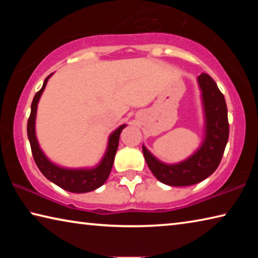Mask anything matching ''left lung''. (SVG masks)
I'll return each mask as SVG.
<instances>
[{
  "mask_svg": "<svg viewBox=\"0 0 258 258\" xmlns=\"http://www.w3.org/2000/svg\"><path fill=\"white\" fill-rule=\"evenodd\" d=\"M197 82L204 112V138L198 149L184 160L167 164L142 146L148 167L164 184L186 186L204 181L216 171L228 143L229 121L224 95L207 74L199 75Z\"/></svg>",
  "mask_w": 258,
  "mask_h": 258,
  "instance_id": "left-lung-1",
  "label": "left lung"
}]
</instances>
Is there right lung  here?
Segmentation results:
<instances>
[{
    "label": "right lung",
    "mask_w": 258,
    "mask_h": 258,
    "mask_svg": "<svg viewBox=\"0 0 258 258\" xmlns=\"http://www.w3.org/2000/svg\"><path fill=\"white\" fill-rule=\"evenodd\" d=\"M52 75H53V73L45 78L42 89L35 94L32 107H30V116L27 123V135L30 148H32L34 160L43 175L52 183L62 187L63 190L74 192V194H85V192L93 191L101 186L109 177V174H110L113 165V160H115L117 148H118L119 135L121 131L127 125H120L119 127H117L109 135L107 149L104 151V155L101 160L97 165L93 166V167L69 168L53 163L43 152L36 137V128H35V126H36L38 102H40L42 93L44 92L47 81H49V78Z\"/></svg>",
    "instance_id": "add662e5"
}]
</instances>
